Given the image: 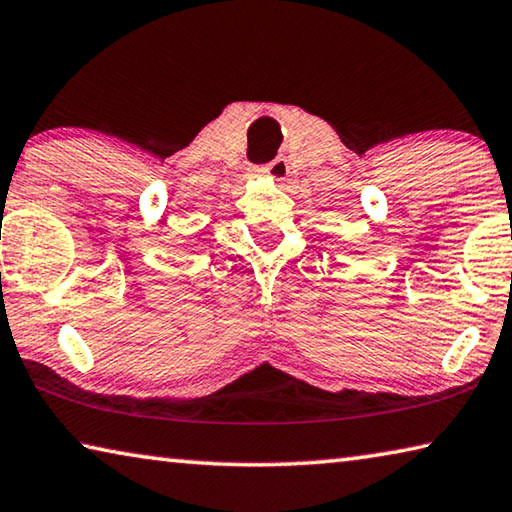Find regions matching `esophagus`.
Instances as JSON below:
<instances>
[{
	"label": "esophagus",
	"instance_id": "obj_1",
	"mask_svg": "<svg viewBox=\"0 0 512 512\" xmlns=\"http://www.w3.org/2000/svg\"><path fill=\"white\" fill-rule=\"evenodd\" d=\"M255 173L257 176H264V178H271L273 183H277V185H282L284 180L289 178V162H287V158H275L273 162H268V164H264V167H257L255 169Z\"/></svg>",
	"mask_w": 512,
	"mask_h": 512
}]
</instances>
